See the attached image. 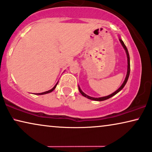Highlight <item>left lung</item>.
<instances>
[{
    "label": "left lung",
    "mask_w": 152,
    "mask_h": 152,
    "mask_svg": "<svg viewBox=\"0 0 152 152\" xmlns=\"http://www.w3.org/2000/svg\"><path fill=\"white\" fill-rule=\"evenodd\" d=\"M119 41L120 42H121V44L122 45V46H123V47L124 48V50H125L126 51V55H127V58H128V68H127V74H126V78H125V80H124V83L122 84V85L120 86V87L118 88V89L116 91L114 92V93H112V94H110V95L109 96H104V97H100V98H93V97H91V96H88L86 95V94H85L84 93L83 91H82V90H81V88L80 86H78V88H79V91H80V94H82V96H84V97L87 98H88V99L90 100H96V101H102V100H107L108 99V98H111L113 96H115L117 94V93H119V92L121 91L122 88H123L124 87V86L126 85V84L127 81H128V79H129V75H130V70H131V68H130V56H129V52H128V50L126 48V45H124V43L123 41H122L121 39L119 38Z\"/></svg>",
    "instance_id": "8db88e82"
}]
</instances>
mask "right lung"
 Returning <instances> with one entry per match:
<instances>
[{
	"instance_id": "obj_1",
	"label": "right lung",
	"mask_w": 152,
	"mask_h": 152,
	"mask_svg": "<svg viewBox=\"0 0 152 152\" xmlns=\"http://www.w3.org/2000/svg\"><path fill=\"white\" fill-rule=\"evenodd\" d=\"M57 84H58V82H57L56 83V85H55L54 87H53L52 89H50V90H49V91H45V92H42V93H40V94H37V95H43V94H49V93H50V92H52V91H54V89H55V88H56V85H57Z\"/></svg>"
}]
</instances>
